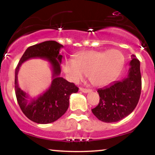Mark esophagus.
Segmentation results:
<instances>
[{"label": "esophagus", "mask_w": 155, "mask_h": 155, "mask_svg": "<svg viewBox=\"0 0 155 155\" xmlns=\"http://www.w3.org/2000/svg\"><path fill=\"white\" fill-rule=\"evenodd\" d=\"M80 91H81V92H84V93H88V92H90L92 90H90V89H85V88L80 87Z\"/></svg>", "instance_id": "1"}]
</instances>
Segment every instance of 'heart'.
<instances>
[{
    "instance_id": "1",
    "label": "heart",
    "mask_w": 155,
    "mask_h": 155,
    "mask_svg": "<svg viewBox=\"0 0 155 155\" xmlns=\"http://www.w3.org/2000/svg\"><path fill=\"white\" fill-rule=\"evenodd\" d=\"M123 62L124 56L118 50L87 51L78 54L75 60L67 59L63 71L71 82H79L86 75L93 85L101 87L114 79L121 68Z\"/></svg>"
}]
</instances>
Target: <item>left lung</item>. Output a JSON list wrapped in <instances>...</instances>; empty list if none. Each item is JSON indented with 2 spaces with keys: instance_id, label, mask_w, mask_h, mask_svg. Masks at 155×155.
<instances>
[{
  "instance_id": "8db88e82",
  "label": "left lung",
  "mask_w": 155,
  "mask_h": 155,
  "mask_svg": "<svg viewBox=\"0 0 155 155\" xmlns=\"http://www.w3.org/2000/svg\"><path fill=\"white\" fill-rule=\"evenodd\" d=\"M131 58L126 78L97 90L99 103L92 111L101 121L117 122L132 113L138 103L142 88L140 66L135 55Z\"/></svg>"
}]
</instances>
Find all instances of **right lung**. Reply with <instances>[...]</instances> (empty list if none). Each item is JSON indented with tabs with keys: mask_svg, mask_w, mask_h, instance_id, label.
<instances>
[{
	"mask_svg": "<svg viewBox=\"0 0 155 155\" xmlns=\"http://www.w3.org/2000/svg\"><path fill=\"white\" fill-rule=\"evenodd\" d=\"M63 46L55 41H46L29 46L20 58L15 69V90L23 114L32 121L40 124L53 123L61 118L69 107L70 96L78 91L73 82L60 77L62 55L59 54ZM39 58L47 60L52 70V84L46 92L37 98L29 99L28 95L18 87L17 74L21 65L30 58Z\"/></svg>",
	"mask_w": 155,
	"mask_h": 155,
	"instance_id": "1",
	"label": "right lung"
}]
</instances>
